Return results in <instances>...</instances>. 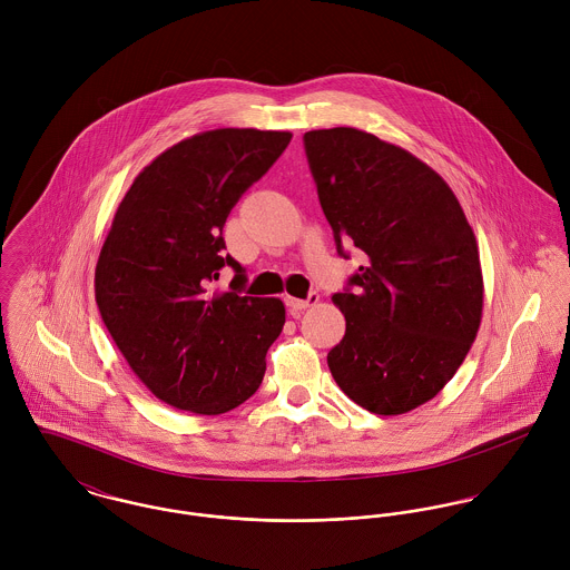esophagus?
Instances as JSON below:
<instances>
[{"instance_id":"1","label":"esophagus","mask_w":570,"mask_h":570,"mask_svg":"<svg viewBox=\"0 0 570 570\" xmlns=\"http://www.w3.org/2000/svg\"><path fill=\"white\" fill-rule=\"evenodd\" d=\"M318 301H321V296H318L316 292H309V296H307L305 301H301V298H289V296H287L285 303H287V309H289L292 316H301L307 307H314Z\"/></svg>"}]
</instances>
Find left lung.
Instances as JSON below:
<instances>
[{
  "instance_id": "obj_1",
  "label": "left lung",
  "mask_w": 570,
  "mask_h": 570,
  "mask_svg": "<svg viewBox=\"0 0 570 570\" xmlns=\"http://www.w3.org/2000/svg\"><path fill=\"white\" fill-rule=\"evenodd\" d=\"M321 206L366 254L333 305L346 331L326 364L342 393L404 414L454 377L483 318L479 244L448 181L406 149L353 127L305 134Z\"/></svg>"
}]
</instances>
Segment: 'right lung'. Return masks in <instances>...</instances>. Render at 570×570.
Segmentation results:
<instances>
[{
  "instance_id": "1",
  "label": "right lung",
  "mask_w": 570,
  "mask_h": 570,
  "mask_svg": "<svg viewBox=\"0 0 570 570\" xmlns=\"http://www.w3.org/2000/svg\"><path fill=\"white\" fill-rule=\"evenodd\" d=\"M289 131L213 129L145 166L100 249V318L136 377L168 406L222 414L263 382L285 325L281 298L242 296L244 267L224 254V224L289 145ZM230 264V293L207 285Z\"/></svg>"
}]
</instances>
